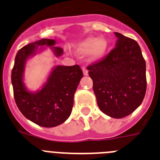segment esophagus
Returning <instances> with one entry per match:
<instances>
[{
	"mask_svg": "<svg viewBox=\"0 0 160 160\" xmlns=\"http://www.w3.org/2000/svg\"><path fill=\"white\" fill-rule=\"evenodd\" d=\"M82 72H83V74H84L85 76L88 75V70H87L85 67L82 68Z\"/></svg>",
	"mask_w": 160,
	"mask_h": 160,
	"instance_id": "obj_1",
	"label": "esophagus"
}]
</instances>
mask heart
Wrapping results in <instances>:
<instances>
[{"label": "heart", "instance_id": "b5f03b06", "mask_svg": "<svg viewBox=\"0 0 160 160\" xmlns=\"http://www.w3.org/2000/svg\"><path fill=\"white\" fill-rule=\"evenodd\" d=\"M108 49V42L104 38L88 37L76 46L75 51L78 55L90 54L93 61L100 60L104 57Z\"/></svg>", "mask_w": 160, "mask_h": 160}]
</instances>
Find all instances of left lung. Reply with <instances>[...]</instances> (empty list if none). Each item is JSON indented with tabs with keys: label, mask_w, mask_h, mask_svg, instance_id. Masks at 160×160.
Returning <instances> with one entry per match:
<instances>
[{
	"label": "left lung",
	"mask_w": 160,
	"mask_h": 160,
	"mask_svg": "<svg viewBox=\"0 0 160 160\" xmlns=\"http://www.w3.org/2000/svg\"><path fill=\"white\" fill-rule=\"evenodd\" d=\"M115 48L105 58L87 67L98 107L114 118L128 116L146 94V62L136 41L119 32Z\"/></svg>",
	"instance_id": "left-lung-1"
}]
</instances>
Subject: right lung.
I'll return each instance as SVG.
<instances>
[{"label":"right lung","mask_w":160,"mask_h":160,"mask_svg":"<svg viewBox=\"0 0 160 160\" xmlns=\"http://www.w3.org/2000/svg\"><path fill=\"white\" fill-rule=\"evenodd\" d=\"M56 41L41 39L24 46L18 52L11 74L15 102L24 116L43 128L58 126L70 117L73 105V95L83 73L78 65L54 66L41 90L32 92L23 82L26 62L44 46L50 47L56 57L63 49L54 46ZM40 48H39V46Z\"/></svg>","instance_id":"right-lung-1"}]
</instances>
